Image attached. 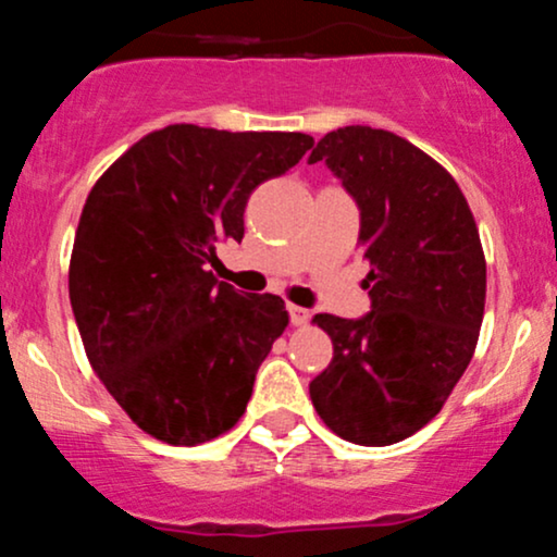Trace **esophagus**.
Returning <instances> with one entry per match:
<instances>
[{
	"mask_svg": "<svg viewBox=\"0 0 557 557\" xmlns=\"http://www.w3.org/2000/svg\"><path fill=\"white\" fill-rule=\"evenodd\" d=\"M288 314H290V322L296 327H304L307 325V322L311 320V314L307 309H301V307H296V304H288Z\"/></svg>",
	"mask_w": 557,
	"mask_h": 557,
	"instance_id": "1",
	"label": "esophagus"
}]
</instances>
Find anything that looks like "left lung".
Segmentation results:
<instances>
[{
	"mask_svg": "<svg viewBox=\"0 0 557 557\" xmlns=\"http://www.w3.org/2000/svg\"><path fill=\"white\" fill-rule=\"evenodd\" d=\"M325 161L359 206L372 311L317 314L333 362L309 383L311 405L341 438L388 447L442 412L479 344L486 261L457 182L394 132L344 126L309 163Z\"/></svg>",
	"mask_w": 557,
	"mask_h": 557,
	"instance_id": "obj_1",
	"label": "left lung"
}]
</instances>
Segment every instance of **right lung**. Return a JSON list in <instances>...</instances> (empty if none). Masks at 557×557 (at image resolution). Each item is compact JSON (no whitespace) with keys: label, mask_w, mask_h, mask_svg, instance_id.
I'll list each match as a JSON object with an SVG mask.
<instances>
[{"label":"right lung","mask_w":557,"mask_h":557,"mask_svg":"<svg viewBox=\"0 0 557 557\" xmlns=\"http://www.w3.org/2000/svg\"><path fill=\"white\" fill-rule=\"evenodd\" d=\"M314 139L174 124L134 143L91 187L69 293L91 370L150 436L195 447L246 412L256 370L288 327L285 301L237 293L206 269L243 240L256 187Z\"/></svg>","instance_id":"right-lung-1"}]
</instances>
